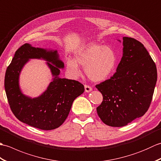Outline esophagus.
<instances>
[{
  "label": "esophagus",
  "instance_id": "obj_1",
  "mask_svg": "<svg viewBox=\"0 0 161 161\" xmlns=\"http://www.w3.org/2000/svg\"><path fill=\"white\" fill-rule=\"evenodd\" d=\"M84 88H85V91L87 92V93H89L92 91V88L88 86V85H84Z\"/></svg>",
  "mask_w": 161,
  "mask_h": 161
}]
</instances>
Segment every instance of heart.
<instances>
[{
    "label": "heart",
    "mask_w": 161,
    "mask_h": 161,
    "mask_svg": "<svg viewBox=\"0 0 161 161\" xmlns=\"http://www.w3.org/2000/svg\"><path fill=\"white\" fill-rule=\"evenodd\" d=\"M116 64L117 55L111 47L92 43L78 50L75 60H67L66 70L71 77H78L81 74L79 64L85 67V72L91 80L101 81L110 76Z\"/></svg>",
    "instance_id": "obj_1"
}]
</instances>
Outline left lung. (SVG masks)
<instances>
[{"label":"left lung","mask_w":161,"mask_h":161,"mask_svg":"<svg viewBox=\"0 0 161 161\" xmlns=\"http://www.w3.org/2000/svg\"><path fill=\"white\" fill-rule=\"evenodd\" d=\"M122 44V57L115 74L95 86L103 96L97 107L99 117L104 124L115 127L127 125L144 115L157 81L156 64L143 44L126 36Z\"/></svg>","instance_id":"1"}]
</instances>
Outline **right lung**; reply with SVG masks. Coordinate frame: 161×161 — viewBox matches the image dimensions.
I'll use <instances>...</instances> for the list:
<instances>
[{
  "mask_svg": "<svg viewBox=\"0 0 161 161\" xmlns=\"http://www.w3.org/2000/svg\"><path fill=\"white\" fill-rule=\"evenodd\" d=\"M30 58L47 61L53 77L47 89L39 97L24 95L19 86V76L23 66ZM64 64L57 50L35 47L25 43L16 51L7 68L5 89L9 107L20 122L42 130L58 128L67 118L73 101L84 91L77 81L59 77Z\"/></svg>",
  "mask_w": 161,
  "mask_h": 161,
  "instance_id": "right-lung-1",
  "label": "right lung"
}]
</instances>
